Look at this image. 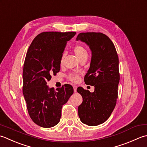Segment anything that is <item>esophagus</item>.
<instances>
[{
  "label": "esophagus",
  "mask_w": 147,
  "mask_h": 147,
  "mask_svg": "<svg viewBox=\"0 0 147 147\" xmlns=\"http://www.w3.org/2000/svg\"><path fill=\"white\" fill-rule=\"evenodd\" d=\"M77 87L76 86H74V92H77Z\"/></svg>",
  "instance_id": "1"
}]
</instances>
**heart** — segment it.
Instances as JSON below:
<instances>
[{
    "label": "heart",
    "mask_w": 147,
    "mask_h": 147,
    "mask_svg": "<svg viewBox=\"0 0 147 147\" xmlns=\"http://www.w3.org/2000/svg\"><path fill=\"white\" fill-rule=\"evenodd\" d=\"M74 51L76 54V55L77 56V58L79 59H81L82 58H84V57H88V51L86 49L85 47H84L81 45H77L74 47ZM65 58V53L62 55L61 59H60V64L62 65L63 63ZM68 78L71 81L74 82H76L79 79V76L77 74H70L68 75Z\"/></svg>",
    "instance_id": "1"
}]
</instances>
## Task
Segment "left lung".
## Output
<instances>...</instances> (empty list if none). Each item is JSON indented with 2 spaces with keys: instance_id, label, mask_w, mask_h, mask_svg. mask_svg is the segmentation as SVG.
Here are the masks:
<instances>
[{
  "instance_id": "8db88e82",
  "label": "left lung",
  "mask_w": 147,
  "mask_h": 147,
  "mask_svg": "<svg viewBox=\"0 0 147 147\" xmlns=\"http://www.w3.org/2000/svg\"><path fill=\"white\" fill-rule=\"evenodd\" d=\"M76 40L88 45L92 52L84 82L94 86L93 92L81 87L77 88L83 99L78 114L82 123L94 126L105 122L116 105L120 80L119 58L114 44L102 33H80Z\"/></svg>"
}]
</instances>
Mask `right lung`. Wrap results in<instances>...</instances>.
<instances>
[{"label": "right lung", "instance_id": "1", "mask_svg": "<svg viewBox=\"0 0 147 147\" xmlns=\"http://www.w3.org/2000/svg\"><path fill=\"white\" fill-rule=\"evenodd\" d=\"M76 32H45L36 37L26 53L23 71V93L28 114L42 127L55 126L60 121L61 109L74 93L73 87L49 88L47 82L60 70V59L67 41Z\"/></svg>", "mask_w": 147, "mask_h": 147}]
</instances>
